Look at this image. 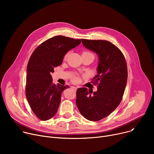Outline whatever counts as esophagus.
I'll list each match as a JSON object with an SVG mask.
<instances>
[{
	"instance_id": "34e87169",
	"label": "esophagus",
	"mask_w": 154,
	"mask_h": 154,
	"mask_svg": "<svg viewBox=\"0 0 154 154\" xmlns=\"http://www.w3.org/2000/svg\"><path fill=\"white\" fill-rule=\"evenodd\" d=\"M71 88L72 89H73L75 90V91H76V89H77V88H76V87H75V86H71Z\"/></svg>"
}]
</instances>
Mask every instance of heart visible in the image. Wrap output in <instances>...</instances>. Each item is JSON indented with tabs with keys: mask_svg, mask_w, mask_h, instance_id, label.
<instances>
[{
	"mask_svg": "<svg viewBox=\"0 0 154 154\" xmlns=\"http://www.w3.org/2000/svg\"><path fill=\"white\" fill-rule=\"evenodd\" d=\"M84 53H89V52H84ZM79 78L77 76H75L73 78V81H77L78 80Z\"/></svg>",
	"mask_w": 154,
	"mask_h": 154,
	"instance_id": "b5f03b06",
	"label": "heart"
}]
</instances>
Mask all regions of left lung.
Wrapping results in <instances>:
<instances>
[{
	"mask_svg": "<svg viewBox=\"0 0 154 154\" xmlns=\"http://www.w3.org/2000/svg\"><path fill=\"white\" fill-rule=\"evenodd\" d=\"M81 42L98 57L97 74L93 79L97 89L93 92L86 88H78L76 105L85 118L97 121L109 116L120 104L127 85V65L121 50L109 41L82 39Z\"/></svg>",
	"mask_w": 154,
	"mask_h": 154,
	"instance_id": "1",
	"label": "left lung"
}]
</instances>
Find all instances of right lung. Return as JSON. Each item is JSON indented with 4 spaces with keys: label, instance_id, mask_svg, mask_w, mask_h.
<instances>
[{
    "label": "right lung",
    "instance_id": "1",
    "mask_svg": "<svg viewBox=\"0 0 154 154\" xmlns=\"http://www.w3.org/2000/svg\"><path fill=\"white\" fill-rule=\"evenodd\" d=\"M80 43V39L55 36L40 45L30 57L26 69V97L33 113L42 121L56 114L61 93L69 88L53 83L51 74L61 65L66 53Z\"/></svg>",
    "mask_w": 154,
    "mask_h": 154
}]
</instances>
